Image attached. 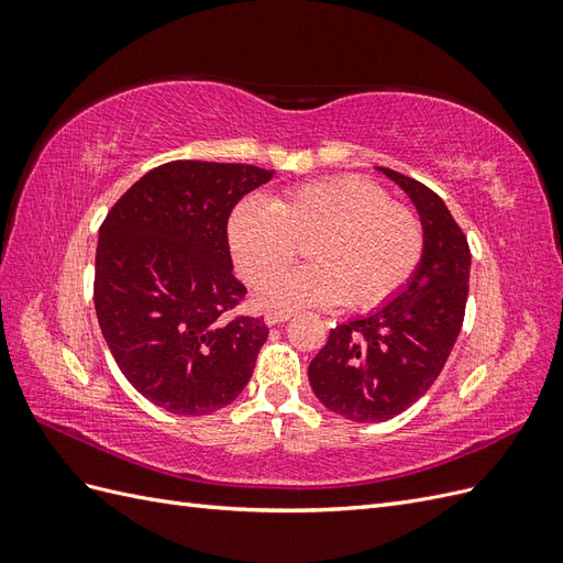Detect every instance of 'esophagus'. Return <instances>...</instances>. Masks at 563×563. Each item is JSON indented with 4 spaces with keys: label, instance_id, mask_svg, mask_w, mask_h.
Segmentation results:
<instances>
[{
    "label": "esophagus",
    "instance_id": "obj_1",
    "mask_svg": "<svg viewBox=\"0 0 563 563\" xmlns=\"http://www.w3.org/2000/svg\"><path fill=\"white\" fill-rule=\"evenodd\" d=\"M291 317H294L291 312H284V310H269V312L265 314V323H267V327H277V323H284V321H288Z\"/></svg>",
    "mask_w": 563,
    "mask_h": 563
}]
</instances>
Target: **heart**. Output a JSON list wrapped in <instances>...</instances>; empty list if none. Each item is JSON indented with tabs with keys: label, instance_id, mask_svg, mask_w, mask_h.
Segmentation results:
<instances>
[{
	"label": "heart",
	"instance_id": "1",
	"mask_svg": "<svg viewBox=\"0 0 563 563\" xmlns=\"http://www.w3.org/2000/svg\"><path fill=\"white\" fill-rule=\"evenodd\" d=\"M310 244L314 265L265 294L275 308L373 310L413 277L424 232L385 187L343 176L296 187L272 203L246 201L230 218L232 258L251 286L275 284Z\"/></svg>",
	"mask_w": 563,
	"mask_h": 563
}]
</instances>
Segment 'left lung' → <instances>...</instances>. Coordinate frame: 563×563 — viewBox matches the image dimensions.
<instances>
[{
    "mask_svg": "<svg viewBox=\"0 0 563 563\" xmlns=\"http://www.w3.org/2000/svg\"><path fill=\"white\" fill-rule=\"evenodd\" d=\"M413 201L424 232L418 269L373 312L338 323L308 376L329 411L354 422H385L413 406L444 368L463 329L470 246L444 199L428 185L378 166Z\"/></svg>",
    "mask_w": 563,
    "mask_h": 563,
    "instance_id": "1",
    "label": "left lung"
}]
</instances>
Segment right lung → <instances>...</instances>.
I'll use <instances>...</instances> for the list:
<instances>
[{
    "label": "right lung",
    "mask_w": 563,
    "mask_h": 563,
    "mask_svg": "<svg viewBox=\"0 0 563 563\" xmlns=\"http://www.w3.org/2000/svg\"><path fill=\"white\" fill-rule=\"evenodd\" d=\"M272 176L251 164L168 162L100 225V331L124 378L168 413H213L251 380L269 331L258 317L225 314L246 296L232 275L228 218Z\"/></svg>",
    "instance_id": "obj_1"
}]
</instances>
